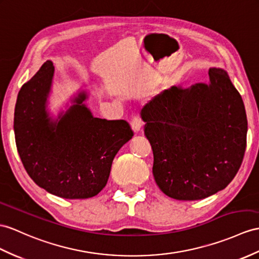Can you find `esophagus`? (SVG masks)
<instances>
[{"mask_svg":"<svg viewBox=\"0 0 259 259\" xmlns=\"http://www.w3.org/2000/svg\"><path fill=\"white\" fill-rule=\"evenodd\" d=\"M131 126H132V130H133L135 133H138V132L142 131V126H143V122L141 117L138 115L133 116L132 118V122H131Z\"/></svg>","mask_w":259,"mask_h":259,"instance_id":"1","label":"esophagus"}]
</instances>
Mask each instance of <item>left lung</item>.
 Listing matches in <instances>:
<instances>
[{"mask_svg":"<svg viewBox=\"0 0 259 259\" xmlns=\"http://www.w3.org/2000/svg\"><path fill=\"white\" fill-rule=\"evenodd\" d=\"M209 77V84L171 87L142 110L155 181L176 200H201L223 190L244 158L243 99L223 69L210 68Z\"/></svg>","mask_w":259,"mask_h":259,"instance_id":"obj_1","label":"left lung"}]
</instances>
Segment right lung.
<instances>
[{
    "label": "right lung",
    "instance_id": "1",
    "mask_svg": "<svg viewBox=\"0 0 259 259\" xmlns=\"http://www.w3.org/2000/svg\"><path fill=\"white\" fill-rule=\"evenodd\" d=\"M54 65L50 60L18 92L14 133L23 166L37 186L65 199H88L106 186L115 155L134 133L124 119L92 115L85 92L54 119L46 110Z\"/></svg>",
    "mask_w": 259,
    "mask_h": 259
}]
</instances>
